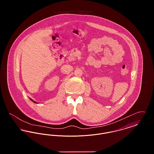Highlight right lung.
Wrapping results in <instances>:
<instances>
[{
    "instance_id": "right-lung-1",
    "label": "right lung",
    "mask_w": 154,
    "mask_h": 154,
    "mask_svg": "<svg viewBox=\"0 0 154 154\" xmlns=\"http://www.w3.org/2000/svg\"><path fill=\"white\" fill-rule=\"evenodd\" d=\"M30 100H32V101H33V102L36 103V102H35V101H33V100H32V99H30Z\"/></svg>"
}]
</instances>
